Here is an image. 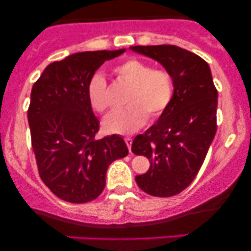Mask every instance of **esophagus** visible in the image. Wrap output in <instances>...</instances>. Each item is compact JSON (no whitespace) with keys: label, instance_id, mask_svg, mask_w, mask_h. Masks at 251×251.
Instances as JSON below:
<instances>
[{"label":"esophagus","instance_id":"esophagus-1","mask_svg":"<svg viewBox=\"0 0 251 251\" xmlns=\"http://www.w3.org/2000/svg\"><path fill=\"white\" fill-rule=\"evenodd\" d=\"M125 143H126V145H127V148H128L129 151H131V146H132V138L126 137V138H125Z\"/></svg>","mask_w":251,"mask_h":251}]
</instances>
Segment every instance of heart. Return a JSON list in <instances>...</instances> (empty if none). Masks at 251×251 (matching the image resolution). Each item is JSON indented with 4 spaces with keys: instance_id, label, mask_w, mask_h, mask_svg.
I'll use <instances>...</instances> for the list:
<instances>
[{
    "instance_id": "1",
    "label": "heart",
    "mask_w": 251,
    "mask_h": 251,
    "mask_svg": "<svg viewBox=\"0 0 251 251\" xmlns=\"http://www.w3.org/2000/svg\"><path fill=\"white\" fill-rule=\"evenodd\" d=\"M118 79L131 85L125 108L113 111L103 119V128L109 133L129 134L139 129L148 120L157 119L165 112L174 96V79L166 70L153 68L139 59H128L113 67ZM87 96L98 112L108 108L107 82L97 73L89 80Z\"/></svg>"
}]
</instances>
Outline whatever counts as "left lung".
Returning <instances> with one entry per match:
<instances>
[{
	"label": "left lung",
	"mask_w": 251,
	"mask_h": 251,
	"mask_svg": "<svg viewBox=\"0 0 251 251\" xmlns=\"http://www.w3.org/2000/svg\"><path fill=\"white\" fill-rule=\"evenodd\" d=\"M129 48L159 62L174 79L168 108L132 144L134 154L150 160L149 171L135 176L138 186L154 197H171L192 183L214 140L217 89L208 62L195 53L174 45Z\"/></svg>",
	"instance_id": "8db88e82"
}]
</instances>
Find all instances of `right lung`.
I'll return each instance as SVG.
<instances>
[{"label": "right lung", "instance_id": "right-lung-1", "mask_svg": "<svg viewBox=\"0 0 251 251\" xmlns=\"http://www.w3.org/2000/svg\"><path fill=\"white\" fill-rule=\"evenodd\" d=\"M126 50L82 51L48 65L34 83L28 108L31 146L41 179L70 203H87L102 192L113 160L128 154L120 135L96 139L99 120L87 86L106 60Z\"/></svg>", "mask_w": 251, "mask_h": 251}]
</instances>
